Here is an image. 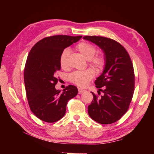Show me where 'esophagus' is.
I'll use <instances>...</instances> for the list:
<instances>
[{"mask_svg": "<svg viewBox=\"0 0 154 154\" xmlns=\"http://www.w3.org/2000/svg\"><path fill=\"white\" fill-rule=\"evenodd\" d=\"M78 91H79V94H82V93H83L84 92H85V90L81 89V88H78Z\"/></svg>", "mask_w": 154, "mask_h": 154, "instance_id": "esophagus-1", "label": "esophagus"}]
</instances>
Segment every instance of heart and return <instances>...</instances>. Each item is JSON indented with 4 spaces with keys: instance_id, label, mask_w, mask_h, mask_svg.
<instances>
[{
    "instance_id": "heart-1",
    "label": "heart",
    "mask_w": 154,
    "mask_h": 154,
    "mask_svg": "<svg viewBox=\"0 0 154 154\" xmlns=\"http://www.w3.org/2000/svg\"><path fill=\"white\" fill-rule=\"evenodd\" d=\"M76 48L87 60L91 65L95 68L100 69L104 65V57L103 55H94L97 52V49L93 44L86 42L78 44ZM70 50L69 48H65L62 51L60 57V63L62 68H65L67 65V58L69 55ZM94 76V71L92 69H88L84 71H75L69 75V79L72 83L77 85L84 87Z\"/></svg>"
}]
</instances>
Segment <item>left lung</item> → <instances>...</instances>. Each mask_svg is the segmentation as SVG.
Listing matches in <instances>:
<instances>
[{
    "label": "left lung",
    "instance_id": "obj_1",
    "mask_svg": "<svg viewBox=\"0 0 154 154\" xmlns=\"http://www.w3.org/2000/svg\"><path fill=\"white\" fill-rule=\"evenodd\" d=\"M83 39L99 46L105 61L103 73L94 81L99 91L103 88L104 94L98 97L92 93L93 100L88 106V113L99 124L114 123L126 112L132 99L134 72L131 59L125 48L112 39L95 35Z\"/></svg>",
    "mask_w": 154,
    "mask_h": 154
}]
</instances>
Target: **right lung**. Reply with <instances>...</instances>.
Here are the masks:
<instances>
[{"label": "right lung", "instance_id": "obj_1", "mask_svg": "<svg viewBox=\"0 0 154 154\" xmlns=\"http://www.w3.org/2000/svg\"><path fill=\"white\" fill-rule=\"evenodd\" d=\"M82 38L58 35L42 39L30 51L24 69L26 97L32 112L46 122H55L66 112L69 100L78 93L77 88L69 85L62 93L55 89V73L61 69L60 57L64 49Z\"/></svg>", "mask_w": 154, "mask_h": 154}]
</instances>
